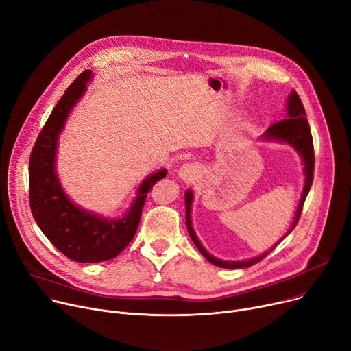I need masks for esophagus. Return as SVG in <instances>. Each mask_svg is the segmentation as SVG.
Here are the masks:
<instances>
[{"instance_id":"obj_1","label":"esophagus","mask_w":351,"mask_h":351,"mask_svg":"<svg viewBox=\"0 0 351 351\" xmlns=\"http://www.w3.org/2000/svg\"><path fill=\"white\" fill-rule=\"evenodd\" d=\"M198 176V169L194 164H184L181 169L178 170V177L185 181V182H191L197 178Z\"/></svg>"}]
</instances>
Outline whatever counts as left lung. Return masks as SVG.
I'll return each instance as SVG.
<instances>
[{
  "label": "left lung",
  "mask_w": 351,
  "mask_h": 351,
  "mask_svg": "<svg viewBox=\"0 0 351 351\" xmlns=\"http://www.w3.org/2000/svg\"><path fill=\"white\" fill-rule=\"evenodd\" d=\"M287 114L286 119L274 123L271 128H267V130L263 133L262 138L265 140H275V141H282V143H287L300 154L303 164H304V189L298 205V210L295 214V219L292 222V226L287 231V234L285 237L289 235L293 230L296 223L299 222L302 210H303V204L304 199L311 191L312 182H313V170H315V152H313V138H312V132L311 128H308V121L306 119V110L303 108V103L299 97V95L293 90L289 95V99H287ZM191 205H193V191L187 190L185 193V218H187V228H189V234L193 239V242L195 243V246L198 248V251L204 255V258L210 261L213 265L219 266V267H225V269H242V267H250L255 263H258L259 261H262L266 255H269L276 246L280 243V241L285 238H282L276 245H274L272 248L259 255V256H254L250 259H243V261H222L218 259L215 256H213L211 254H208L205 251L204 246L201 245L199 239L197 238L194 230H193V223H191Z\"/></svg>",
  "instance_id": "1"
}]
</instances>
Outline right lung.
I'll return each instance as SVG.
<instances>
[{
	"instance_id": "add662e5",
	"label": "right lung",
	"mask_w": 351,
	"mask_h": 351,
	"mask_svg": "<svg viewBox=\"0 0 351 351\" xmlns=\"http://www.w3.org/2000/svg\"><path fill=\"white\" fill-rule=\"evenodd\" d=\"M90 77L92 72L85 71L72 82L40 130L29 157V207L35 222L58 251L84 263L109 261L126 248L137 231L147 193L167 176L162 169L143 180L130 210L117 219L79 208L62 190L55 167L58 138Z\"/></svg>"
}]
</instances>
